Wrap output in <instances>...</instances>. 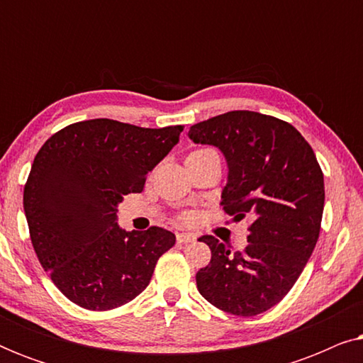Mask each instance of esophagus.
<instances>
[{
    "instance_id": "esophagus-1",
    "label": "esophagus",
    "mask_w": 363,
    "mask_h": 363,
    "mask_svg": "<svg viewBox=\"0 0 363 363\" xmlns=\"http://www.w3.org/2000/svg\"><path fill=\"white\" fill-rule=\"evenodd\" d=\"M177 240H178V242H183V245H186V242H193V241H195L196 236L193 235V233L180 231V233H177Z\"/></svg>"
}]
</instances>
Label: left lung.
Instances as JSON below:
<instances>
[{"instance_id": "8db88e82", "label": "left lung", "mask_w": 363, "mask_h": 363, "mask_svg": "<svg viewBox=\"0 0 363 363\" xmlns=\"http://www.w3.org/2000/svg\"><path fill=\"white\" fill-rule=\"evenodd\" d=\"M188 137L223 152L230 172L220 205L236 221L251 220L242 251L200 238L211 261L196 272L198 291L230 314H261L284 299L314 251L324 173L291 123L259 112L221 113L191 125Z\"/></svg>"}]
</instances>
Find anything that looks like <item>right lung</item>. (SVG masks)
<instances>
[{
  "instance_id": "obj_1",
  "label": "right lung",
  "mask_w": 363,
  "mask_h": 363,
  "mask_svg": "<svg viewBox=\"0 0 363 363\" xmlns=\"http://www.w3.org/2000/svg\"><path fill=\"white\" fill-rule=\"evenodd\" d=\"M183 125L143 128L111 118L76 122L34 157L23 205L44 271L74 304L111 311L140 294L175 235L123 231L117 205L180 140Z\"/></svg>"
}]
</instances>
